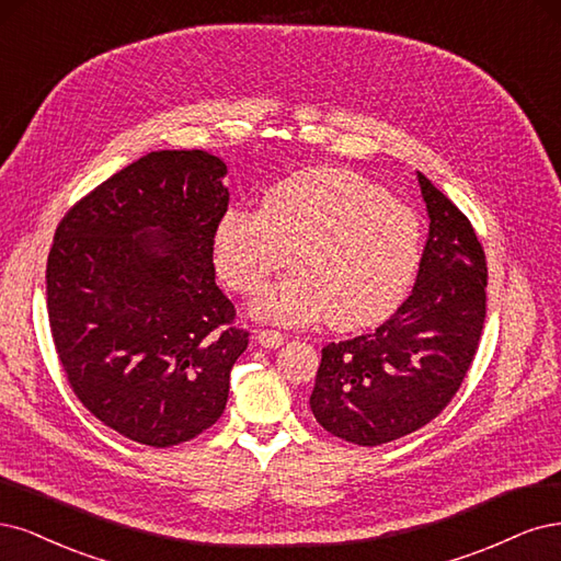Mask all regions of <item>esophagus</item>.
<instances>
[{"mask_svg":"<svg viewBox=\"0 0 561 561\" xmlns=\"http://www.w3.org/2000/svg\"><path fill=\"white\" fill-rule=\"evenodd\" d=\"M256 342L265 350H277L284 345V335L279 331H259Z\"/></svg>","mask_w":561,"mask_h":561,"instance_id":"esophagus-1","label":"esophagus"}]
</instances>
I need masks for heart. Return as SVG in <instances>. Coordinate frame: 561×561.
<instances>
[{
    "instance_id": "b5f03b06",
    "label": "heart",
    "mask_w": 561,
    "mask_h": 561,
    "mask_svg": "<svg viewBox=\"0 0 561 561\" xmlns=\"http://www.w3.org/2000/svg\"><path fill=\"white\" fill-rule=\"evenodd\" d=\"M296 270L254 300L256 319L337 331L375 327L410 291L422 256L414 211L345 170L312 168L270 186L259 211L228 209L214 230L216 273L251 296L288 263Z\"/></svg>"
}]
</instances>
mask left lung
Returning <instances> with one entry per match:
<instances>
[{
  "label": "left lung",
  "mask_w": 561,
  "mask_h": 561,
  "mask_svg": "<svg viewBox=\"0 0 561 561\" xmlns=\"http://www.w3.org/2000/svg\"><path fill=\"white\" fill-rule=\"evenodd\" d=\"M428 238L412 294L375 333L331 342L310 396L333 436L375 447L438 417L473 364L486 263L471 221L417 172Z\"/></svg>",
  "instance_id": "1"
}]
</instances>
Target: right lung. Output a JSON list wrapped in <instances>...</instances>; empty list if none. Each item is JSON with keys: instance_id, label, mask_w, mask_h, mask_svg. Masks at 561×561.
Returning a JSON list of instances; mask_svg holds the SVG:
<instances>
[{"instance_id": "obj_1", "label": "right lung", "mask_w": 561, "mask_h": 561, "mask_svg": "<svg viewBox=\"0 0 561 561\" xmlns=\"http://www.w3.org/2000/svg\"><path fill=\"white\" fill-rule=\"evenodd\" d=\"M226 174L207 151H151L71 207L50 247L48 321L69 385L141 445H179L219 420L249 345L214 282Z\"/></svg>"}]
</instances>
